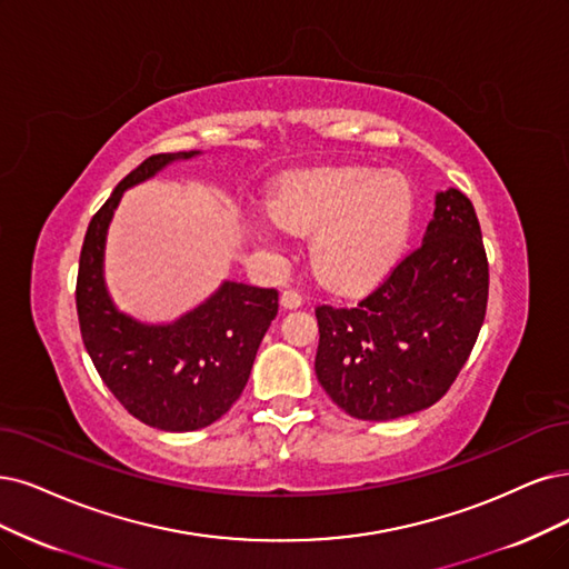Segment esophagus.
Returning a JSON list of instances; mask_svg holds the SVG:
<instances>
[{
  "label": "esophagus",
  "instance_id": "esophagus-1",
  "mask_svg": "<svg viewBox=\"0 0 569 569\" xmlns=\"http://www.w3.org/2000/svg\"><path fill=\"white\" fill-rule=\"evenodd\" d=\"M302 302H305V298H302V292H298V290L288 288V290L281 292V305L286 309H298V307H302Z\"/></svg>",
  "mask_w": 569,
  "mask_h": 569
}]
</instances>
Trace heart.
Instances as JSON below:
<instances>
[{"mask_svg":"<svg viewBox=\"0 0 569 569\" xmlns=\"http://www.w3.org/2000/svg\"><path fill=\"white\" fill-rule=\"evenodd\" d=\"M415 218V192L398 171L368 166H321L286 176L271 199V216L256 231L311 234V264L338 290L380 281L401 256Z\"/></svg>","mask_w":569,"mask_h":569,"instance_id":"obj_1","label":"heart"}]
</instances>
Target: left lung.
<instances>
[{
    "label": "left lung",
    "instance_id": "obj_1",
    "mask_svg": "<svg viewBox=\"0 0 569 569\" xmlns=\"http://www.w3.org/2000/svg\"><path fill=\"white\" fill-rule=\"evenodd\" d=\"M488 256L473 203L436 194L425 241L356 307H317L313 368L356 419L406 417L446 396L465 368L488 309Z\"/></svg>",
    "mask_w": 569,
    "mask_h": 569
}]
</instances>
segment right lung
<instances>
[{"label": "right lung", "instance_id": "obj_1", "mask_svg": "<svg viewBox=\"0 0 569 569\" xmlns=\"http://www.w3.org/2000/svg\"><path fill=\"white\" fill-rule=\"evenodd\" d=\"M199 152L144 159L91 218L77 273L81 340L102 382L140 422L161 431H197L241 396L258 347L279 311V290L224 281L173 323H140L114 307L102 277L104 239L129 187Z\"/></svg>", "mask_w": 569, "mask_h": 569}]
</instances>
